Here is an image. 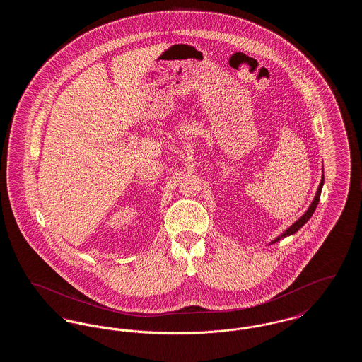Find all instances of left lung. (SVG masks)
<instances>
[{"label": "left lung", "mask_w": 362, "mask_h": 362, "mask_svg": "<svg viewBox=\"0 0 362 362\" xmlns=\"http://www.w3.org/2000/svg\"><path fill=\"white\" fill-rule=\"evenodd\" d=\"M323 185H325V175H322V180H320V185H319V187H317V191H316V195H315V198H313V201L310 202V207H308V210L294 223V224L291 225L284 233H281L278 238H276L274 240L272 241L270 244H273V243H276V241L281 240V239H285V238H288V236H291V235H294L300 228H303L304 224H307V221L310 220V217H312V214H313V211L316 210V206H317V204H319V199H320V194H322V189H323Z\"/></svg>", "instance_id": "obj_1"}]
</instances>
